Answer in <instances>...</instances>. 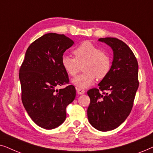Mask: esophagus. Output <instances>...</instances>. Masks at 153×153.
<instances>
[{
	"label": "esophagus",
	"mask_w": 153,
	"mask_h": 153,
	"mask_svg": "<svg viewBox=\"0 0 153 153\" xmlns=\"http://www.w3.org/2000/svg\"><path fill=\"white\" fill-rule=\"evenodd\" d=\"M76 90H77V93H78V94H85L84 89H80V88H77Z\"/></svg>",
	"instance_id": "obj_1"
}]
</instances>
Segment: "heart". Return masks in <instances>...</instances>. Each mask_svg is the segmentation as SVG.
Masks as SVG:
<instances>
[{
  "mask_svg": "<svg viewBox=\"0 0 153 153\" xmlns=\"http://www.w3.org/2000/svg\"><path fill=\"white\" fill-rule=\"evenodd\" d=\"M73 54L75 59L63 56L62 65L67 74L73 77L82 66L83 73L72 80L76 87L87 88L94 82L96 78L102 80L108 75L111 68V58L91 42H83L73 50Z\"/></svg>",
  "mask_w": 153,
  "mask_h": 153,
  "instance_id": "obj_1",
  "label": "heart"
}]
</instances>
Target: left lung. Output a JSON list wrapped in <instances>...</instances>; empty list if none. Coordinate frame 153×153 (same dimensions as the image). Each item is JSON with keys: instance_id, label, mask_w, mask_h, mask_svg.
Listing matches in <instances>:
<instances>
[{"instance_id": "obj_1", "label": "left lung", "mask_w": 153, "mask_h": 153, "mask_svg": "<svg viewBox=\"0 0 153 153\" xmlns=\"http://www.w3.org/2000/svg\"><path fill=\"white\" fill-rule=\"evenodd\" d=\"M99 41L111 47L113 60L108 75L98 85L99 89L87 91L90 98L87 117L93 127L107 131L119 127L131 113L138 87V65L133 52L122 40L102 38Z\"/></svg>"}]
</instances>
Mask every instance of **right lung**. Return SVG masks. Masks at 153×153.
I'll use <instances>...</instances> for the list:
<instances>
[{"mask_svg":"<svg viewBox=\"0 0 153 153\" xmlns=\"http://www.w3.org/2000/svg\"><path fill=\"white\" fill-rule=\"evenodd\" d=\"M74 42L64 35L50 33L32 42L19 69L22 101L32 120L52 129L66 120V106L75 98V87L59 86L69 82L62 58Z\"/></svg>","mask_w":153,"mask_h":153,"instance_id":"1","label":"right lung"}]
</instances>
